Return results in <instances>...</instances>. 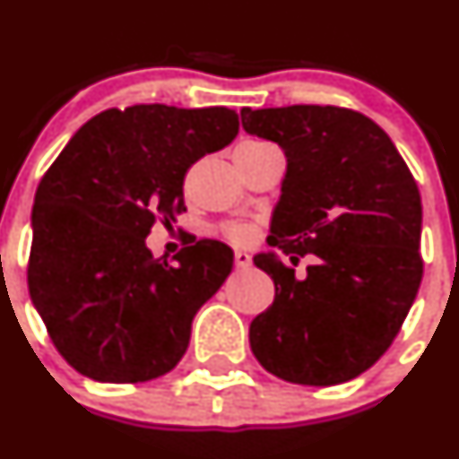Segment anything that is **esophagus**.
<instances>
[{
  "instance_id": "1",
  "label": "esophagus",
  "mask_w": 459,
  "mask_h": 459,
  "mask_svg": "<svg viewBox=\"0 0 459 459\" xmlns=\"http://www.w3.org/2000/svg\"><path fill=\"white\" fill-rule=\"evenodd\" d=\"M235 266L248 268V266H251V255H248V253H244V251H238V253H235Z\"/></svg>"
}]
</instances>
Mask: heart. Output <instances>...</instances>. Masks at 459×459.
Masks as SVG:
<instances>
[{
	"label": "heart",
	"instance_id": "b5f03b06",
	"mask_svg": "<svg viewBox=\"0 0 459 459\" xmlns=\"http://www.w3.org/2000/svg\"><path fill=\"white\" fill-rule=\"evenodd\" d=\"M259 146H268V143L244 142V143H239L238 148H259ZM224 233H226V238H230L233 242H247V239H251V235H253V226L242 224V221H230V224L224 226Z\"/></svg>",
	"mask_w": 459,
	"mask_h": 459
}]
</instances>
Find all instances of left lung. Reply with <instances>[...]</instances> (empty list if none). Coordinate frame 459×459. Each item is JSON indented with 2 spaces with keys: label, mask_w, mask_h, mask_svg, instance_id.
<instances>
[{
  "label": "left lung",
  "mask_w": 459,
  "mask_h": 459,
  "mask_svg": "<svg viewBox=\"0 0 459 459\" xmlns=\"http://www.w3.org/2000/svg\"><path fill=\"white\" fill-rule=\"evenodd\" d=\"M239 115L244 131L286 155L268 235L281 255L253 257L275 281V299L248 328L253 355L286 382H349L382 358L418 295V184L391 137L358 110L299 104ZM304 255L316 257L299 278Z\"/></svg>",
  "instance_id": "8db88e82"
}]
</instances>
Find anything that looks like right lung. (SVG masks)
I'll list each match as a JSON object with an SVG mask.
<instances>
[{"mask_svg":"<svg viewBox=\"0 0 459 459\" xmlns=\"http://www.w3.org/2000/svg\"><path fill=\"white\" fill-rule=\"evenodd\" d=\"M238 113L224 106L137 104L88 119L41 178L32 206L29 290L55 349L97 382L169 373L191 324L233 268V251L202 239L152 257L155 220L175 221L184 175L229 146Z\"/></svg>","mask_w":459,"mask_h":459,"instance_id":"obj_1","label":"right lung"}]
</instances>
